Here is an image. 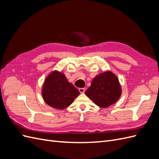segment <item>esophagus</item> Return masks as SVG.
Segmentation results:
<instances>
[{
    "label": "esophagus",
    "mask_w": 159,
    "mask_h": 159,
    "mask_svg": "<svg viewBox=\"0 0 159 159\" xmlns=\"http://www.w3.org/2000/svg\"><path fill=\"white\" fill-rule=\"evenodd\" d=\"M85 88H79V91L81 93H84L85 92Z\"/></svg>",
    "instance_id": "34e87169"
}]
</instances>
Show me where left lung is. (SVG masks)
Segmentation results:
<instances>
[{"instance_id": "1", "label": "left lung", "mask_w": 159, "mask_h": 159, "mask_svg": "<svg viewBox=\"0 0 159 159\" xmlns=\"http://www.w3.org/2000/svg\"><path fill=\"white\" fill-rule=\"evenodd\" d=\"M121 86L113 72L107 71L96 75L85 95L99 107L105 108L114 104L121 97Z\"/></svg>"}]
</instances>
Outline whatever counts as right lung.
Returning <instances> with one entry per match:
<instances>
[{
  "mask_svg": "<svg viewBox=\"0 0 159 159\" xmlns=\"http://www.w3.org/2000/svg\"><path fill=\"white\" fill-rule=\"evenodd\" d=\"M79 94L80 91L69 82L66 75L57 70L52 71L46 77L42 88L46 103L56 109L68 107Z\"/></svg>",
  "mask_w": 159,
  "mask_h": 159,
  "instance_id": "obj_1",
  "label": "right lung"
}]
</instances>
